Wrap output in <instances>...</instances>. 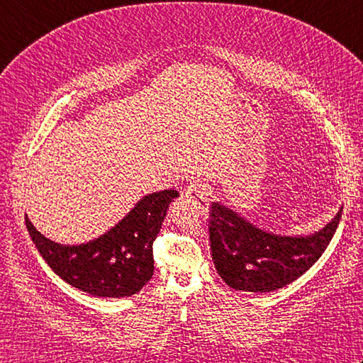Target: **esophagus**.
<instances>
[{
	"instance_id": "34e87169",
	"label": "esophagus",
	"mask_w": 363,
	"mask_h": 363,
	"mask_svg": "<svg viewBox=\"0 0 363 363\" xmlns=\"http://www.w3.org/2000/svg\"><path fill=\"white\" fill-rule=\"evenodd\" d=\"M186 195L191 199H195V201H198L199 204H201V207H206V206H209L212 190L209 187V184H206L204 181L195 179L186 187Z\"/></svg>"
}]
</instances>
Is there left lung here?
Instances as JSON below:
<instances>
[{
	"mask_svg": "<svg viewBox=\"0 0 363 363\" xmlns=\"http://www.w3.org/2000/svg\"><path fill=\"white\" fill-rule=\"evenodd\" d=\"M343 207L333 221L311 235H277L251 225L229 207L212 203L209 240L212 259L229 287L265 293L298 279L333 240Z\"/></svg>",
	"mask_w": 363,
	"mask_h": 363,
	"instance_id": "1",
	"label": "left lung"
}]
</instances>
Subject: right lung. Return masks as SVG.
Here are the masks:
<instances>
[{
    "instance_id": "right-lung-1",
    "label": "right lung",
    "mask_w": 363,
    "mask_h": 363,
    "mask_svg": "<svg viewBox=\"0 0 363 363\" xmlns=\"http://www.w3.org/2000/svg\"><path fill=\"white\" fill-rule=\"evenodd\" d=\"M176 190L143 196L125 218L101 237L82 245H60L42 235L29 221L35 248L54 273L73 287L99 298L135 295L154 273L156 240Z\"/></svg>"
}]
</instances>
